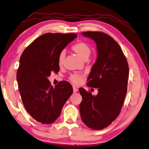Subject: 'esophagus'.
Listing matches in <instances>:
<instances>
[{"mask_svg":"<svg viewBox=\"0 0 149 149\" xmlns=\"http://www.w3.org/2000/svg\"><path fill=\"white\" fill-rule=\"evenodd\" d=\"M77 91H78V89L76 87L73 86V91H74V93H76Z\"/></svg>","mask_w":149,"mask_h":149,"instance_id":"obj_1","label":"esophagus"}]
</instances>
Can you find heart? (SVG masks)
<instances>
[{
	"mask_svg": "<svg viewBox=\"0 0 149 149\" xmlns=\"http://www.w3.org/2000/svg\"><path fill=\"white\" fill-rule=\"evenodd\" d=\"M72 50L83 60H87L91 53V49L90 46L87 43L84 42H80L75 44L72 47ZM65 58V51L63 50L60 52L58 56V65L59 66H61L63 64ZM69 78L70 80L72 81L73 83L77 84L80 83L81 76L79 74H72L70 75Z\"/></svg>",
	"mask_w": 149,
	"mask_h": 149,
	"instance_id": "heart-1",
	"label": "heart"
}]
</instances>
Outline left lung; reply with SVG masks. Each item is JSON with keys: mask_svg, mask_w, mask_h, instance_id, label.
Masks as SVG:
<instances>
[{"mask_svg": "<svg viewBox=\"0 0 149 149\" xmlns=\"http://www.w3.org/2000/svg\"><path fill=\"white\" fill-rule=\"evenodd\" d=\"M97 44V58L88 77L87 86L98 88L92 95L84 88L79 104L83 122L88 127L101 130L109 125L120 113L127 90L129 66L121 47L108 34L99 31L82 33Z\"/></svg>", "mask_w": 149, "mask_h": 149, "instance_id": "obj_1", "label": "left lung"}]
</instances>
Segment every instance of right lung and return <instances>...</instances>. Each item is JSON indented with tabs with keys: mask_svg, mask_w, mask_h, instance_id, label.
I'll use <instances>...</instances> for the list:
<instances>
[{
	"mask_svg": "<svg viewBox=\"0 0 149 149\" xmlns=\"http://www.w3.org/2000/svg\"><path fill=\"white\" fill-rule=\"evenodd\" d=\"M74 33H46L22 54L17 79L22 102L27 113L43 124L54 122L73 92L72 85L61 81L53 88L47 77L59 70L58 56L77 37Z\"/></svg>",
	"mask_w": 149,
	"mask_h": 149,
	"instance_id": "right-lung-1",
	"label": "right lung"
}]
</instances>
